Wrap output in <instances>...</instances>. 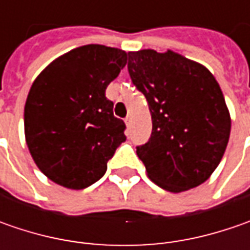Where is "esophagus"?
<instances>
[{"mask_svg": "<svg viewBox=\"0 0 250 250\" xmlns=\"http://www.w3.org/2000/svg\"><path fill=\"white\" fill-rule=\"evenodd\" d=\"M125 124H126V126L128 128H130V125H132V117H126V120H125Z\"/></svg>", "mask_w": 250, "mask_h": 250, "instance_id": "1", "label": "esophagus"}]
</instances>
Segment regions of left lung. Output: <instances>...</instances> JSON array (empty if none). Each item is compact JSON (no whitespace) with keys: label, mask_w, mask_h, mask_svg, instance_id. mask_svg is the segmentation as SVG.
I'll return each mask as SVG.
<instances>
[{"label":"left lung","mask_w":250,"mask_h":250,"mask_svg":"<svg viewBox=\"0 0 250 250\" xmlns=\"http://www.w3.org/2000/svg\"><path fill=\"white\" fill-rule=\"evenodd\" d=\"M128 71L149 104L151 136L136 149L147 177L172 193L202 185L218 167L231 132L224 94L205 65L167 50L130 51Z\"/></svg>","instance_id":"1"}]
</instances>
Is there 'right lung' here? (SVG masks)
Segmentation results:
<instances>
[{"instance_id":"1","label":"right lung","mask_w":250,"mask_h":250,"mask_svg":"<svg viewBox=\"0 0 250 250\" xmlns=\"http://www.w3.org/2000/svg\"><path fill=\"white\" fill-rule=\"evenodd\" d=\"M128 53L101 44L73 48L34 79L24 104V139L39 169L57 185L81 190L97 182L126 140L105 89Z\"/></svg>"}]
</instances>
